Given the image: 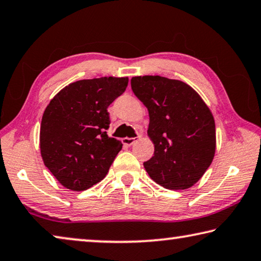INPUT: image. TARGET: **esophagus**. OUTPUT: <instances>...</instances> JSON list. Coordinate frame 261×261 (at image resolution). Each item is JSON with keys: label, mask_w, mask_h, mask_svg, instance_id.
Listing matches in <instances>:
<instances>
[{"label": "esophagus", "mask_w": 261, "mask_h": 261, "mask_svg": "<svg viewBox=\"0 0 261 261\" xmlns=\"http://www.w3.org/2000/svg\"><path fill=\"white\" fill-rule=\"evenodd\" d=\"M141 138V133L138 134V136L136 138H125L122 139V143L126 144V146H133V144L138 141L139 139Z\"/></svg>", "instance_id": "obj_1"}]
</instances>
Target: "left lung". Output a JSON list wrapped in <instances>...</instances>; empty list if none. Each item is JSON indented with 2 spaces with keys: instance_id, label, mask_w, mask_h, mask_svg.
Segmentation results:
<instances>
[{
  "instance_id": "left-lung-1",
  "label": "left lung",
  "mask_w": 261,
  "mask_h": 261,
  "mask_svg": "<svg viewBox=\"0 0 261 261\" xmlns=\"http://www.w3.org/2000/svg\"><path fill=\"white\" fill-rule=\"evenodd\" d=\"M149 112L148 135L155 144L144 162L149 176L168 190H186L206 172L215 155V121L190 85L159 75L130 80Z\"/></svg>"
}]
</instances>
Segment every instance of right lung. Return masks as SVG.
Returning a JSON list of instances; mask_svg holds the SVG:
<instances>
[{"instance_id":"1","label":"right lung","mask_w":261,"mask_h":261,"mask_svg":"<svg viewBox=\"0 0 261 261\" xmlns=\"http://www.w3.org/2000/svg\"><path fill=\"white\" fill-rule=\"evenodd\" d=\"M127 77L81 80L62 89L42 115L40 151L46 168L71 191H84L109 172L122 143L110 138V104L125 92Z\"/></svg>"}]
</instances>
